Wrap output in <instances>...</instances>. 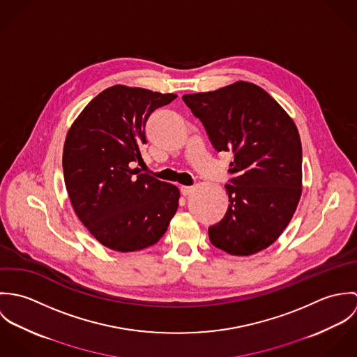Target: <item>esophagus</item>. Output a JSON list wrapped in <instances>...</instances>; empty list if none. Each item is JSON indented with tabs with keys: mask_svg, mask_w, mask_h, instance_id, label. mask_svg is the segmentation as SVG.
<instances>
[{
	"mask_svg": "<svg viewBox=\"0 0 357 357\" xmlns=\"http://www.w3.org/2000/svg\"><path fill=\"white\" fill-rule=\"evenodd\" d=\"M181 194L184 195V197H187L188 194H191L192 192V190H194V187H191V185H181Z\"/></svg>",
	"mask_w": 357,
	"mask_h": 357,
	"instance_id": "34e87169",
	"label": "esophagus"
}]
</instances>
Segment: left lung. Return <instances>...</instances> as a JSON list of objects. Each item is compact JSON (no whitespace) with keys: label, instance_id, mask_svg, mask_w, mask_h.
<instances>
[{"label":"left lung","instance_id":"left-lung-1","mask_svg":"<svg viewBox=\"0 0 357 357\" xmlns=\"http://www.w3.org/2000/svg\"><path fill=\"white\" fill-rule=\"evenodd\" d=\"M213 147L234 153L224 218L208 227L213 246L250 255L271 246L289 225L303 191V149L296 123L262 88L235 82L184 95Z\"/></svg>","mask_w":357,"mask_h":357}]
</instances>
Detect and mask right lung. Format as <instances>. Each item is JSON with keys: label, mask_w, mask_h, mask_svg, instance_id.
Returning a JSON list of instances; mask_svg holds the SVG:
<instances>
[{"label": "right lung", "mask_w": 357, "mask_h": 357, "mask_svg": "<svg viewBox=\"0 0 357 357\" xmlns=\"http://www.w3.org/2000/svg\"><path fill=\"white\" fill-rule=\"evenodd\" d=\"M176 98L115 85L89 102L68 130L63 173L70 201L82 224L111 250L153 246L177 211L178 188L136 166L144 163L150 115Z\"/></svg>", "instance_id": "add662e5"}]
</instances>
